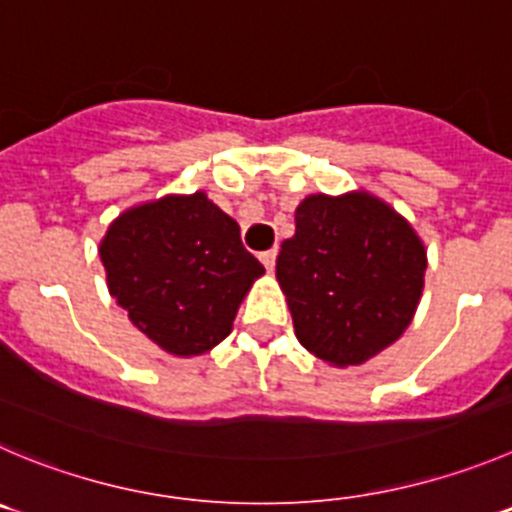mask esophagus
<instances>
[{"mask_svg":"<svg viewBox=\"0 0 512 512\" xmlns=\"http://www.w3.org/2000/svg\"><path fill=\"white\" fill-rule=\"evenodd\" d=\"M259 259H261V264L266 266V271H274V266H276V248H269V251L259 253Z\"/></svg>","mask_w":512,"mask_h":512,"instance_id":"obj_1","label":"esophagus"}]
</instances>
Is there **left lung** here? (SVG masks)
Returning a JSON list of instances; mask_svg holds the SVG:
<instances>
[{
    "instance_id": "1",
    "label": "left lung",
    "mask_w": 512,
    "mask_h": 512,
    "mask_svg": "<svg viewBox=\"0 0 512 512\" xmlns=\"http://www.w3.org/2000/svg\"><path fill=\"white\" fill-rule=\"evenodd\" d=\"M425 269L410 223L367 193L304 198L276 259L296 339L334 367L367 362L402 337Z\"/></svg>"
}]
</instances>
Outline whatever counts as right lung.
Wrapping results in <instances>:
<instances>
[{
	"label": "right lung",
	"mask_w": 512,
	"mask_h": 512,
	"mask_svg": "<svg viewBox=\"0 0 512 512\" xmlns=\"http://www.w3.org/2000/svg\"><path fill=\"white\" fill-rule=\"evenodd\" d=\"M107 286L130 321L175 357H196L228 337L259 259L241 228L206 193L130 208L100 243Z\"/></svg>",
	"instance_id": "add662e5"
}]
</instances>
